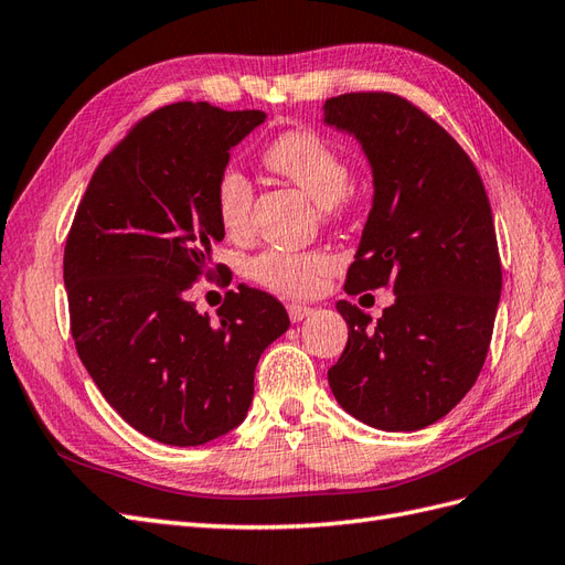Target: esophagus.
Here are the masks:
<instances>
[{
    "label": "esophagus",
    "instance_id": "obj_1",
    "mask_svg": "<svg viewBox=\"0 0 565 565\" xmlns=\"http://www.w3.org/2000/svg\"><path fill=\"white\" fill-rule=\"evenodd\" d=\"M287 313H289V320H292V322H301L313 313V309H311V306H303V303H287Z\"/></svg>",
    "mask_w": 565,
    "mask_h": 565
}]
</instances>
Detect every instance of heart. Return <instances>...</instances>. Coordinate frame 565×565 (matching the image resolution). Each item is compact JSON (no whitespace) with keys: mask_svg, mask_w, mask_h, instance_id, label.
<instances>
[{"mask_svg":"<svg viewBox=\"0 0 565 565\" xmlns=\"http://www.w3.org/2000/svg\"><path fill=\"white\" fill-rule=\"evenodd\" d=\"M264 160L273 172L299 185L320 207H332L349 183V167L339 150L309 129L278 136L268 146ZM216 210L228 233L245 231L252 210V183L243 172L226 169L221 174L216 183ZM332 266L324 252L268 249L252 262V278L276 292L306 297L316 292Z\"/></svg>","mask_w":565,"mask_h":565,"instance_id":"b5f03b06","label":"heart"}]
</instances>
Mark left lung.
I'll return each instance as SVG.
<instances>
[{
    "label": "left lung",
    "mask_w": 565,
    "mask_h": 565,
    "mask_svg": "<svg viewBox=\"0 0 565 565\" xmlns=\"http://www.w3.org/2000/svg\"><path fill=\"white\" fill-rule=\"evenodd\" d=\"M322 122L353 136L372 169L347 292L396 295L377 322L337 301L349 341L330 388L374 429L417 431L446 417L486 363L502 292L490 202L452 136L396 94L328 98Z\"/></svg>",
    "instance_id": "obj_1"
}]
</instances>
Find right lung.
<instances>
[{"label": "right lung", "mask_w": 565, "mask_h": 565, "mask_svg": "<svg viewBox=\"0 0 565 565\" xmlns=\"http://www.w3.org/2000/svg\"><path fill=\"white\" fill-rule=\"evenodd\" d=\"M262 110L174 104L148 115L104 158L65 243L73 339L89 377L136 431L204 446L247 417L262 353L289 328L254 287L228 292L218 320L188 301L224 241L216 183Z\"/></svg>", "instance_id": "1"}]
</instances>
